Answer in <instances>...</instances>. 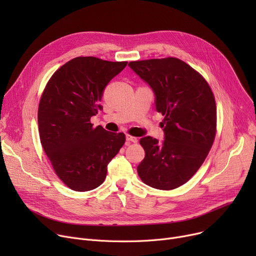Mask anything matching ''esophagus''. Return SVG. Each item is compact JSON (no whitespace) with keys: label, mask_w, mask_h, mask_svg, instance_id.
I'll list each match as a JSON object with an SVG mask.
<instances>
[{"label":"esophagus","mask_w":256,"mask_h":256,"mask_svg":"<svg viewBox=\"0 0 256 256\" xmlns=\"http://www.w3.org/2000/svg\"><path fill=\"white\" fill-rule=\"evenodd\" d=\"M126 143H137V142H138V139H137V138L132 137V136H130V135H126Z\"/></svg>","instance_id":"1"}]
</instances>
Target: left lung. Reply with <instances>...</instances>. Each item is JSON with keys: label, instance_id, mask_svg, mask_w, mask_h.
Masks as SVG:
<instances>
[{"label": "left lung", "instance_id": "obj_1", "mask_svg": "<svg viewBox=\"0 0 256 256\" xmlns=\"http://www.w3.org/2000/svg\"><path fill=\"white\" fill-rule=\"evenodd\" d=\"M154 94L156 110L165 118L164 140L140 139L145 158L140 178L158 190H173L189 180L204 162L216 136L214 94L190 65L176 58L128 63Z\"/></svg>", "mask_w": 256, "mask_h": 256}]
</instances>
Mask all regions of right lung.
Instances as JSON below:
<instances>
[{
	"label": "right lung",
	"mask_w": 256,
	"mask_h": 256,
	"mask_svg": "<svg viewBox=\"0 0 256 256\" xmlns=\"http://www.w3.org/2000/svg\"><path fill=\"white\" fill-rule=\"evenodd\" d=\"M126 64L74 58L52 76L40 98V142L58 178L74 191L102 184L108 164L126 142L124 132L93 128L90 118L102 110L106 86Z\"/></svg>",
	"instance_id": "obj_1"
}]
</instances>
